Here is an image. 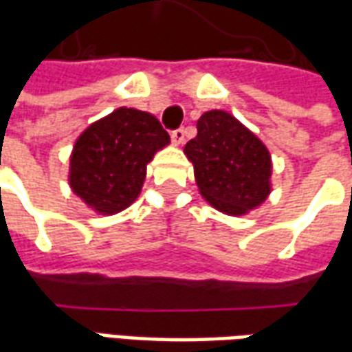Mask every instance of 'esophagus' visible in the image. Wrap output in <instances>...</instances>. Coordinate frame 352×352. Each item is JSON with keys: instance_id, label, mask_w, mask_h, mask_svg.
Wrapping results in <instances>:
<instances>
[{"instance_id": "1", "label": "esophagus", "mask_w": 352, "mask_h": 352, "mask_svg": "<svg viewBox=\"0 0 352 352\" xmlns=\"http://www.w3.org/2000/svg\"><path fill=\"white\" fill-rule=\"evenodd\" d=\"M184 135H186V131L184 128H179V130L171 131V141H173V145H183L184 143Z\"/></svg>"}]
</instances>
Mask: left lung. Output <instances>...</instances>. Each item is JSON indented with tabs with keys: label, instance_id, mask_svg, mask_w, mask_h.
<instances>
[{
	"label": "left lung",
	"instance_id": "1",
	"mask_svg": "<svg viewBox=\"0 0 352 352\" xmlns=\"http://www.w3.org/2000/svg\"><path fill=\"white\" fill-rule=\"evenodd\" d=\"M198 135L184 145L207 204L232 217L258 209L272 194V154L245 124L221 109L199 116Z\"/></svg>",
	"mask_w": 352,
	"mask_h": 352
}]
</instances>
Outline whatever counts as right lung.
<instances>
[{
  "label": "right lung",
  "mask_w": 352,
  "mask_h": 352,
  "mask_svg": "<svg viewBox=\"0 0 352 352\" xmlns=\"http://www.w3.org/2000/svg\"><path fill=\"white\" fill-rule=\"evenodd\" d=\"M169 145L151 113L118 107L80 133L69 156V186L98 214H116L141 194L146 166Z\"/></svg>",
  "instance_id": "add662e5"
}]
</instances>
